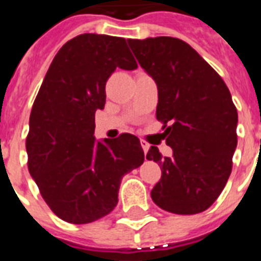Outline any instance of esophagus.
Segmentation results:
<instances>
[{
    "label": "esophagus",
    "instance_id": "esophagus-1",
    "mask_svg": "<svg viewBox=\"0 0 261 261\" xmlns=\"http://www.w3.org/2000/svg\"><path fill=\"white\" fill-rule=\"evenodd\" d=\"M141 146H142V149H143V151H145V155H146V153H147V150H149V147H150V145H149V143L146 142V141H141Z\"/></svg>",
    "mask_w": 261,
    "mask_h": 261
}]
</instances>
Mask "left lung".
I'll return each instance as SVG.
<instances>
[{
  "label": "left lung",
  "mask_w": 261,
  "mask_h": 261,
  "mask_svg": "<svg viewBox=\"0 0 261 261\" xmlns=\"http://www.w3.org/2000/svg\"><path fill=\"white\" fill-rule=\"evenodd\" d=\"M139 65L159 89L157 120L173 157L151 146L146 159L161 165L153 202L173 214L207 210L227 182L237 146L239 115L221 75L177 38L128 39Z\"/></svg>",
  "instance_id": "8db88e82"
}]
</instances>
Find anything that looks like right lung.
<instances>
[{"mask_svg":"<svg viewBox=\"0 0 261 261\" xmlns=\"http://www.w3.org/2000/svg\"><path fill=\"white\" fill-rule=\"evenodd\" d=\"M116 67H138L126 39L79 35L57 53L32 106L28 171L51 211L69 223L110 214L122 177L145 160L135 135L104 142L93 137L94 114L104 108L106 84Z\"/></svg>","mask_w":261,"mask_h":261,"instance_id":"right-lung-1","label":"right lung"}]
</instances>
